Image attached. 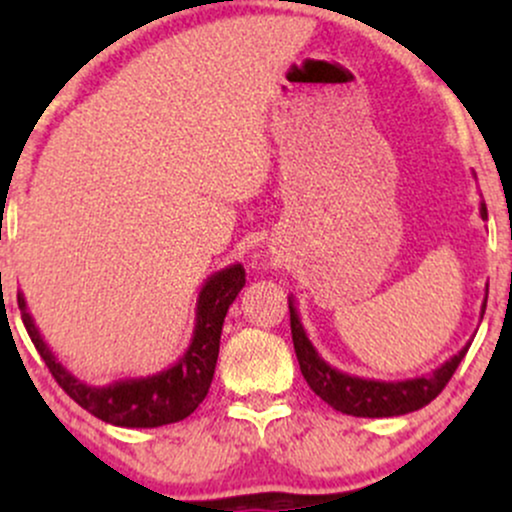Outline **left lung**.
Wrapping results in <instances>:
<instances>
[{
	"instance_id": "left-lung-1",
	"label": "left lung",
	"mask_w": 512,
	"mask_h": 512,
	"mask_svg": "<svg viewBox=\"0 0 512 512\" xmlns=\"http://www.w3.org/2000/svg\"><path fill=\"white\" fill-rule=\"evenodd\" d=\"M481 219H489L486 204L481 202L479 207ZM486 298H489V286H486L484 303H481V317L486 313ZM289 313H291V334H293V349H296L298 366L305 383L317 397L325 399L332 409L342 411V414L351 416H366V419H383V416H402L409 411H416L426 407L431 399H436L443 387L448 385L460 361L467 354L469 344L462 346L455 356L448 358L443 366H438L433 373L419 375V378L409 380H373V378H358V375H349L337 370L325 361L308 334L303 330V322L298 317V308L293 296H289Z\"/></svg>"
}]
</instances>
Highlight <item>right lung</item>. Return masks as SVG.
<instances>
[{"instance_id":"1","label":"right lung","mask_w":512,"mask_h":512,"mask_svg":"<svg viewBox=\"0 0 512 512\" xmlns=\"http://www.w3.org/2000/svg\"><path fill=\"white\" fill-rule=\"evenodd\" d=\"M245 286L243 264H228L202 284L195 308V330L190 346L170 368L144 378H122L108 385H91L76 378L64 363L57 361L48 342L35 327L23 293L19 291L21 320L28 337L43 356L52 378L79 407L98 419L125 428H158L187 419L207 397L219 358L221 327L231 303Z\"/></svg>"}]
</instances>
